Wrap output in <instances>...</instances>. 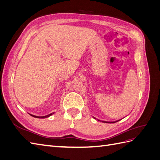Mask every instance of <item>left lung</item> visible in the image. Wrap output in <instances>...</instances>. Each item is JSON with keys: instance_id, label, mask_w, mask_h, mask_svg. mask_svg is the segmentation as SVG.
<instances>
[{"instance_id": "1", "label": "left lung", "mask_w": 160, "mask_h": 160, "mask_svg": "<svg viewBox=\"0 0 160 160\" xmlns=\"http://www.w3.org/2000/svg\"><path fill=\"white\" fill-rule=\"evenodd\" d=\"M118 121H116V122H106V123H115V122H118Z\"/></svg>"}]
</instances>
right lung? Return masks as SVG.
<instances>
[{
  "instance_id": "add662e5",
  "label": "right lung",
  "mask_w": 160,
  "mask_h": 160,
  "mask_svg": "<svg viewBox=\"0 0 160 160\" xmlns=\"http://www.w3.org/2000/svg\"><path fill=\"white\" fill-rule=\"evenodd\" d=\"M52 114V113H51V114L47 115H46V116H42V117H39V116H35V115H31L32 116V117H34V118H45L49 117V116L51 115Z\"/></svg>"
}]
</instances>
